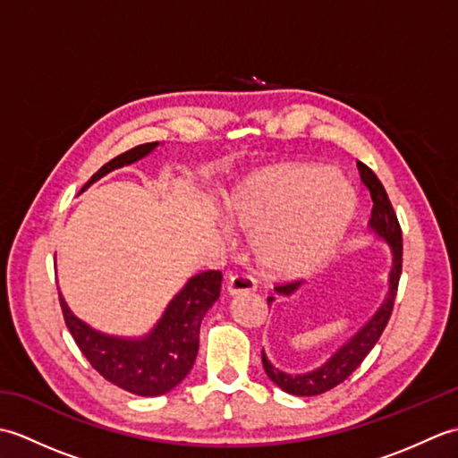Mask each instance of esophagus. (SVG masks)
<instances>
[{
  "label": "esophagus",
  "mask_w": 458,
  "mask_h": 458,
  "mask_svg": "<svg viewBox=\"0 0 458 458\" xmlns=\"http://www.w3.org/2000/svg\"><path fill=\"white\" fill-rule=\"evenodd\" d=\"M254 289H256L254 279L248 276H234V277H230V281L226 284V293L230 297H236L242 293H251Z\"/></svg>",
  "instance_id": "1"
}]
</instances>
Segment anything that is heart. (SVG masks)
<instances>
[{
  "label": "heart",
  "instance_id": "heart-1",
  "mask_svg": "<svg viewBox=\"0 0 458 458\" xmlns=\"http://www.w3.org/2000/svg\"><path fill=\"white\" fill-rule=\"evenodd\" d=\"M222 222L248 236V254L271 279L307 276L335 254L356 214V194L336 171L279 163L224 192Z\"/></svg>",
  "mask_w": 458,
  "mask_h": 458
}]
</instances>
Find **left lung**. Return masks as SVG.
Masks as SVG:
<instances>
[{"label":"left lung","instance_id":"obj_1","mask_svg":"<svg viewBox=\"0 0 458 458\" xmlns=\"http://www.w3.org/2000/svg\"><path fill=\"white\" fill-rule=\"evenodd\" d=\"M358 171H360V179H362V182L368 187L369 197H372V202H374L368 228L376 240L386 242L392 251V267H390V274H387V293L382 303H379V307L376 309V313L369 317L344 344H340L325 364H320L315 369H309V372H303V374L284 372V369H279L277 366L271 364L266 350H261V364H264L267 377L277 387H281V390L291 395H303V397L318 395L333 390V387L338 384H343L344 379L352 374L360 364H362V360L369 354V350L376 346L392 315L397 284H400V276H402V251H403L402 228H400V222H397L392 202L387 199L384 184L379 182L376 173L369 169L368 165L360 161H358ZM299 287H301V281L289 285H279L276 287V293L281 297H291ZM274 301L276 297H267V305L274 303Z\"/></svg>","mask_w":458,"mask_h":458}]
</instances>
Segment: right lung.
Instances as JSON below:
<instances>
[{
  "mask_svg": "<svg viewBox=\"0 0 458 458\" xmlns=\"http://www.w3.org/2000/svg\"><path fill=\"white\" fill-rule=\"evenodd\" d=\"M155 148H159V141L143 143L118 155L98 173H94L81 192L108 173L148 157ZM220 284L222 274L214 269L189 277L187 284L165 307L157 323L141 336H118L96 330L72 313L61 293L58 299H61L64 323L92 368L125 392L155 397L171 392L191 372L199 354L202 317L218 299Z\"/></svg>",
  "mask_w": 458,
  "mask_h": 458,
  "instance_id": "obj_1",
  "label": "right lung"
}]
</instances>
